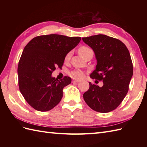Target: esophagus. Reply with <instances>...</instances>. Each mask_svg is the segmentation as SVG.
<instances>
[{"mask_svg": "<svg viewBox=\"0 0 147 147\" xmlns=\"http://www.w3.org/2000/svg\"><path fill=\"white\" fill-rule=\"evenodd\" d=\"M73 82H76V83H79V82H80V80H76V79H74V80H73Z\"/></svg>", "mask_w": 147, "mask_h": 147, "instance_id": "1", "label": "esophagus"}]
</instances>
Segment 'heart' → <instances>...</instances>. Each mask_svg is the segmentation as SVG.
Wrapping results in <instances>:
<instances>
[{"label": "heart", "mask_w": 147, "mask_h": 147, "mask_svg": "<svg viewBox=\"0 0 147 147\" xmlns=\"http://www.w3.org/2000/svg\"><path fill=\"white\" fill-rule=\"evenodd\" d=\"M90 50H91V49H90L89 48L83 46V47H81L79 49L78 52H79L80 55L82 56V57H83L84 56H85V55L86 54V53L88 52V51H90ZM71 55V53L69 52L68 54L66 55V56H65V59H66V60H68V59L70 58ZM71 75L74 78H82L83 76V73L80 71L76 70V71H74L72 72Z\"/></svg>", "instance_id": "obj_1"}]
</instances>
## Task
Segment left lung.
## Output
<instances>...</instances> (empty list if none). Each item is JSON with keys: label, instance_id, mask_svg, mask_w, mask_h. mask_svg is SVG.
<instances>
[{"label": "left lung", "instance_id": "8db88e82", "mask_svg": "<svg viewBox=\"0 0 147 147\" xmlns=\"http://www.w3.org/2000/svg\"><path fill=\"white\" fill-rule=\"evenodd\" d=\"M91 47L96 60L92 79L102 80L103 86L92 85L83 94L86 104L93 111L107 113L116 109L125 97L133 76V68L128 49L120 41L105 35L82 38Z\"/></svg>", "mask_w": 147, "mask_h": 147}]
</instances>
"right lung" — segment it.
Wrapping results in <instances>:
<instances>
[{"label":"right lung","mask_w":147,"mask_h":147,"mask_svg":"<svg viewBox=\"0 0 147 147\" xmlns=\"http://www.w3.org/2000/svg\"><path fill=\"white\" fill-rule=\"evenodd\" d=\"M81 37L56 34L33 38L24 47L18 67L20 90L26 101L36 111L45 112L57 105L70 77L61 81L52 76L61 67L65 56L80 43Z\"/></svg>","instance_id":"add662e5"}]
</instances>
